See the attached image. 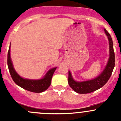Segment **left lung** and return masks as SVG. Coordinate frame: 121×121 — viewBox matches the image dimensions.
I'll return each instance as SVG.
<instances>
[{
  "label": "left lung",
  "instance_id": "8db88e82",
  "mask_svg": "<svg viewBox=\"0 0 121 121\" xmlns=\"http://www.w3.org/2000/svg\"><path fill=\"white\" fill-rule=\"evenodd\" d=\"M105 34L108 36L109 41V59L102 73L96 78L93 80L82 82L74 81L72 74L69 71L68 84L71 88L76 92L80 94H86L91 93L99 89L105 85L109 80L112 74L115 65V55L113 49V43L112 37L107 30L104 29Z\"/></svg>",
  "mask_w": 121,
  "mask_h": 121
}]
</instances>
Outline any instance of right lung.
Segmentation results:
<instances>
[{
    "label": "right lung",
    "instance_id": "add662e5",
    "mask_svg": "<svg viewBox=\"0 0 121 121\" xmlns=\"http://www.w3.org/2000/svg\"><path fill=\"white\" fill-rule=\"evenodd\" d=\"M10 47L11 44L8 52L7 64L9 73L15 84L22 88L32 92L41 93L46 91L51 85L53 74L56 69V68L50 69L45 75L44 78L40 80H29L22 78L16 73L13 66L10 56Z\"/></svg>",
    "mask_w": 121,
    "mask_h": 121
}]
</instances>
